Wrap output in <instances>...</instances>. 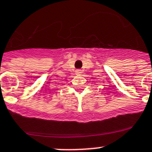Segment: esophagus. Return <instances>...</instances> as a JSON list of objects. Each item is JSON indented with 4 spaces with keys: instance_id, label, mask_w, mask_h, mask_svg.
<instances>
[{
    "instance_id": "obj_1",
    "label": "esophagus",
    "mask_w": 152,
    "mask_h": 152,
    "mask_svg": "<svg viewBox=\"0 0 152 152\" xmlns=\"http://www.w3.org/2000/svg\"><path fill=\"white\" fill-rule=\"evenodd\" d=\"M75 73H76V75H80L82 73V71L80 70V69H77V70L75 71Z\"/></svg>"
}]
</instances>
